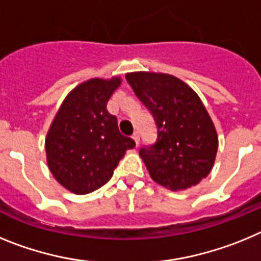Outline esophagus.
<instances>
[{
  "label": "esophagus",
  "instance_id": "obj_1",
  "mask_svg": "<svg viewBox=\"0 0 261 261\" xmlns=\"http://www.w3.org/2000/svg\"><path fill=\"white\" fill-rule=\"evenodd\" d=\"M132 138H133V141L136 142V146H138V142H140V135H138V132L133 133Z\"/></svg>",
  "mask_w": 261,
  "mask_h": 261
}]
</instances>
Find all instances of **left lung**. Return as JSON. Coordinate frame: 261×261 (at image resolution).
<instances>
[{
	"label": "left lung",
	"instance_id": "obj_1",
	"mask_svg": "<svg viewBox=\"0 0 261 261\" xmlns=\"http://www.w3.org/2000/svg\"><path fill=\"white\" fill-rule=\"evenodd\" d=\"M125 78L155 121V142L140 149L151 179L172 191L200 183L213 167L218 137L199 95L170 74L138 71Z\"/></svg>",
	"mask_w": 261,
	"mask_h": 261
}]
</instances>
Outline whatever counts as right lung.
<instances>
[{
    "label": "right lung",
    "mask_w": 261,
    "mask_h": 261,
    "mask_svg": "<svg viewBox=\"0 0 261 261\" xmlns=\"http://www.w3.org/2000/svg\"><path fill=\"white\" fill-rule=\"evenodd\" d=\"M120 82L115 77L81 84L66 96L50 125L45 138L48 167L70 192L86 195L105 186L125 151L136 146L119 132L116 116L107 111Z\"/></svg>",
    "instance_id": "add662e5"
}]
</instances>
